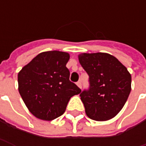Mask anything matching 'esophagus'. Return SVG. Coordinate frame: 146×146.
I'll list each match as a JSON object with an SVG mask.
<instances>
[{
  "mask_svg": "<svg viewBox=\"0 0 146 146\" xmlns=\"http://www.w3.org/2000/svg\"><path fill=\"white\" fill-rule=\"evenodd\" d=\"M76 84H77V86L80 88H82V83H81V81H80V80L77 82V83H76Z\"/></svg>",
  "mask_w": 146,
  "mask_h": 146,
  "instance_id": "34e87169",
  "label": "esophagus"
}]
</instances>
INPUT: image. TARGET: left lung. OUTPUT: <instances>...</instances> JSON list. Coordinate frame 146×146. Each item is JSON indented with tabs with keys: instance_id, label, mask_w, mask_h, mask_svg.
Returning <instances> with one entry per match:
<instances>
[{
	"instance_id": "obj_1",
	"label": "left lung",
	"mask_w": 146,
	"mask_h": 146,
	"mask_svg": "<svg viewBox=\"0 0 146 146\" xmlns=\"http://www.w3.org/2000/svg\"><path fill=\"white\" fill-rule=\"evenodd\" d=\"M79 61L89 76V88L80 95L87 116L96 121L114 118L131 92L130 73L109 53H80Z\"/></svg>"
}]
</instances>
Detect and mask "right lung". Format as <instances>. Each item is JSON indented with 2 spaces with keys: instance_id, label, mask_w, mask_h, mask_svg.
Segmentation results:
<instances>
[{
  "instance_id": "right-lung-1",
  "label": "right lung",
  "mask_w": 146,
  "mask_h": 146,
  "mask_svg": "<svg viewBox=\"0 0 146 146\" xmlns=\"http://www.w3.org/2000/svg\"><path fill=\"white\" fill-rule=\"evenodd\" d=\"M68 53L47 51L39 53L18 75L19 91L26 106L36 118L51 121L62 115L71 97L81 89L70 81L66 66Z\"/></svg>"
}]
</instances>
